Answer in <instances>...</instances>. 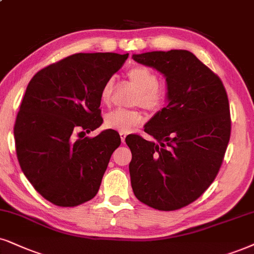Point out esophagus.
Masks as SVG:
<instances>
[{
	"label": "esophagus",
	"mask_w": 254,
	"mask_h": 254,
	"mask_svg": "<svg viewBox=\"0 0 254 254\" xmlns=\"http://www.w3.org/2000/svg\"><path fill=\"white\" fill-rule=\"evenodd\" d=\"M120 136H121V140H122V143H125V137H127V133L125 132H120Z\"/></svg>",
	"instance_id": "1"
}]
</instances>
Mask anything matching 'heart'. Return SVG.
<instances>
[{
	"label": "heart",
	"mask_w": 254,
	"mask_h": 254,
	"mask_svg": "<svg viewBox=\"0 0 254 254\" xmlns=\"http://www.w3.org/2000/svg\"><path fill=\"white\" fill-rule=\"evenodd\" d=\"M127 79L137 89L133 96L132 104L140 105L147 111L157 112L164 107L166 102V91L158 86V77L145 66H133L127 73ZM112 89H114V78H109L101 89V102L109 104L111 101ZM143 122L142 112L138 110H125L116 109L105 115L104 125L108 129L129 132L134 127Z\"/></svg>",
	"instance_id": "heart-1"
}]
</instances>
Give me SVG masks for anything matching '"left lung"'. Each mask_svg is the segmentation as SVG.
I'll return each instance as SVG.
<instances>
[{"instance_id":"1","label":"left lung","mask_w":254,"mask_h":254,"mask_svg":"<svg viewBox=\"0 0 254 254\" xmlns=\"http://www.w3.org/2000/svg\"><path fill=\"white\" fill-rule=\"evenodd\" d=\"M132 59L164 75L168 105L144 129L157 143L138 134L125 138L132 153L131 186L147 206L178 210L207 190L223 163L231 134L226 90L188 50L151 51Z\"/></svg>"}]
</instances>
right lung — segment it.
Returning a JSON list of instances; mask_svg holds the SVG:
<instances>
[{
	"label": "right lung",
	"mask_w": 254,
	"mask_h": 254,
	"mask_svg": "<svg viewBox=\"0 0 254 254\" xmlns=\"http://www.w3.org/2000/svg\"><path fill=\"white\" fill-rule=\"evenodd\" d=\"M129 54H75L50 64L29 82L14 127L18 163L34 189L57 206L97 194L109 160L121 145L101 127V89Z\"/></svg>",
	"instance_id": "right-lung-1"
}]
</instances>
